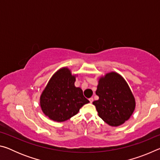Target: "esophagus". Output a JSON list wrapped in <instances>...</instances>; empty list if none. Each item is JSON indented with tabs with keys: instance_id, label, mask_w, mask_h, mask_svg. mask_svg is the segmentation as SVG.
I'll return each mask as SVG.
<instances>
[{
	"instance_id": "1",
	"label": "esophagus",
	"mask_w": 160,
	"mask_h": 160,
	"mask_svg": "<svg viewBox=\"0 0 160 160\" xmlns=\"http://www.w3.org/2000/svg\"><path fill=\"white\" fill-rule=\"evenodd\" d=\"M89 100H90V103H92V102L94 101V99H93V98H92V97H91V98H90V99H89Z\"/></svg>"
}]
</instances>
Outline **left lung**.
Segmentation results:
<instances>
[{
	"label": "left lung",
	"instance_id": "left-lung-1",
	"mask_svg": "<svg viewBox=\"0 0 160 160\" xmlns=\"http://www.w3.org/2000/svg\"><path fill=\"white\" fill-rule=\"evenodd\" d=\"M94 101L98 115L108 125L117 127L128 120L135 109L133 94L126 80L115 71L100 76Z\"/></svg>",
	"mask_w": 160,
	"mask_h": 160
}]
</instances>
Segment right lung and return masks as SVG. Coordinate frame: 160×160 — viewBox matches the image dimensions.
Instances as JSON below:
<instances>
[{
  "mask_svg": "<svg viewBox=\"0 0 160 160\" xmlns=\"http://www.w3.org/2000/svg\"><path fill=\"white\" fill-rule=\"evenodd\" d=\"M78 74H72L68 67L58 70L50 78L40 96L42 112L56 122H64L76 115L90 101L83 95L82 89L75 86Z\"/></svg>",
  "mask_w": 160,
  "mask_h": 160,
  "instance_id": "obj_1",
  "label": "right lung"
}]
</instances>
